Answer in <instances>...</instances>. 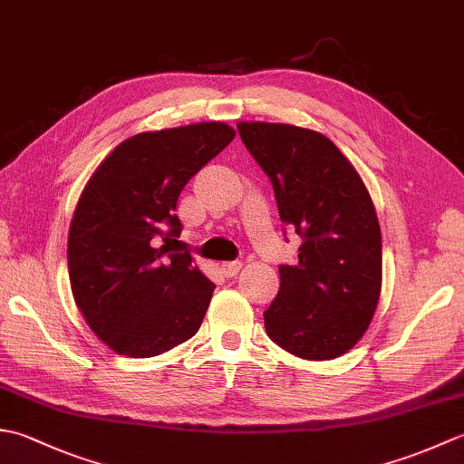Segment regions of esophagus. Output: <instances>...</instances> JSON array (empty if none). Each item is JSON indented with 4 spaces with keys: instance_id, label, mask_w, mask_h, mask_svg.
<instances>
[{
    "instance_id": "obj_1",
    "label": "esophagus",
    "mask_w": 464,
    "mask_h": 464,
    "mask_svg": "<svg viewBox=\"0 0 464 464\" xmlns=\"http://www.w3.org/2000/svg\"><path fill=\"white\" fill-rule=\"evenodd\" d=\"M241 267H243L241 261H225L221 265V269H223V273L227 275V277H235V275L241 271Z\"/></svg>"
}]
</instances>
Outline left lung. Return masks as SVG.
<instances>
[{
	"label": "left lung",
	"instance_id": "1",
	"mask_svg": "<svg viewBox=\"0 0 464 464\" xmlns=\"http://www.w3.org/2000/svg\"><path fill=\"white\" fill-rule=\"evenodd\" d=\"M237 130L269 177L281 221L303 239L297 265H279L265 329L295 357H339L367 331L381 295V229L367 187L317 131L261 121Z\"/></svg>",
	"mask_w": 464,
	"mask_h": 464
}]
</instances>
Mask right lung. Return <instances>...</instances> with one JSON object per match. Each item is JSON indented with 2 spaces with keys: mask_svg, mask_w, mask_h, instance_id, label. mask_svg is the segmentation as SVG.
<instances>
[{
  "mask_svg": "<svg viewBox=\"0 0 464 464\" xmlns=\"http://www.w3.org/2000/svg\"><path fill=\"white\" fill-rule=\"evenodd\" d=\"M233 137L215 121L133 135L83 189L69 227V281L87 324L115 353L155 357L199 331L215 285L177 241L175 209Z\"/></svg>",
  "mask_w": 464,
  "mask_h": 464,
  "instance_id": "right-lung-1",
  "label": "right lung"
}]
</instances>
